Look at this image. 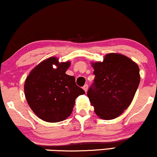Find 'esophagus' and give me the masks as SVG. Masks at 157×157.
<instances>
[{
    "label": "esophagus",
    "instance_id": "esophagus-1",
    "mask_svg": "<svg viewBox=\"0 0 157 157\" xmlns=\"http://www.w3.org/2000/svg\"><path fill=\"white\" fill-rule=\"evenodd\" d=\"M83 90H84V91H85L86 93L87 91H88V85H87V84H85L84 86H83Z\"/></svg>",
    "mask_w": 157,
    "mask_h": 157
}]
</instances>
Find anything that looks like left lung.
<instances>
[{"mask_svg":"<svg viewBox=\"0 0 157 157\" xmlns=\"http://www.w3.org/2000/svg\"><path fill=\"white\" fill-rule=\"evenodd\" d=\"M92 66L95 78L87 92L91 104L101 119H115L134 97L140 82L139 66L129 58L114 53Z\"/></svg>","mask_w":157,"mask_h":157,"instance_id":"1","label":"left lung"}]
</instances>
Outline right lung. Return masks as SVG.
<instances>
[{
	"label": "right lung",
	"mask_w": 157,
	"mask_h": 157,
	"mask_svg": "<svg viewBox=\"0 0 157 157\" xmlns=\"http://www.w3.org/2000/svg\"><path fill=\"white\" fill-rule=\"evenodd\" d=\"M57 66L53 68V65ZM70 61L59 63L56 57L42 61L25 79V98L32 111L47 122H59L69 117L75 100L85 91L76 84L75 77L66 74Z\"/></svg>",
	"instance_id": "1"
}]
</instances>
